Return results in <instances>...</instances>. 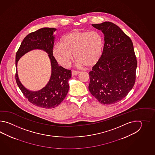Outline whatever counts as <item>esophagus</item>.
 Segmentation results:
<instances>
[{"label":"esophagus","instance_id":"34e87169","mask_svg":"<svg viewBox=\"0 0 155 155\" xmlns=\"http://www.w3.org/2000/svg\"><path fill=\"white\" fill-rule=\"evenodd\" d=\"M79 73H80L79 71H77L74 70V71H72V75H77L79 74Z\"/></svg>","mask_w":155,"mask_h":155}]
</instances>
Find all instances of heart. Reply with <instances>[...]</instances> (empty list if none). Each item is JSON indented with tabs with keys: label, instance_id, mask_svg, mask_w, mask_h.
<instances>
[{
	"label": "heart",
	"instance_id": "b5f03b06",
	"mask_svg": "<svg viewBox=\"0 0 155 155\" xmlns=\"http://www.w3.org/2000/svg\"><path fill=\"white\" fill-rule=\"evenodd\" d=\"M104 48V40L97 31H73L66 34L60 44L53 47L54 58L60 65L68 68L73 60V54L79 66L92 67L101 59Z\"/></svg>",
	"mask_w": 155,
	"mask_h": 155
}]
</instances>
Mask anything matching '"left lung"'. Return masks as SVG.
<instances>
[{
    "mask_svg": "<svg viewBox=\"0 0 155 155\" xmlns=\"http://www.w3.org/2000/svg\"><path fill=\"white\" fill-rule=\"evenodd\" d=\"M104 34L102 57L89 73L90 93L104 105L121 101L131 90L137 60L131 40L111 22L92 24Z\"/></svg>",
    "mask_w": 155,
    "mask_h": 155,
    "instance_id": "8db88e82",
    "label": "left lung"
}]
</instances>
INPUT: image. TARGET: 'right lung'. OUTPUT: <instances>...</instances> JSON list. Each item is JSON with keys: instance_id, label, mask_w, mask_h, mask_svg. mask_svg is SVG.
Here are the masks:
<instances>
[{"instance_id": "obj_1", "label": "right lung", "mask_w": 155, "mask_h": 155, "mask_svg": "<svg viewBox=\"0 0 155 155\" xmlns=\"http://www.w3.org/2000/svg\"><path fill=\"white\" fill-rule=\"evenodd\" d=\"M54 28H43L30 33L24 39L15 58L17 85L26 99L33 105L45 109L54 108L65 99L69 89V80L71 71L60 66L52 53L55 41ZM34 49H41L47 53L51 64V75L47 84L38 91H31L20 82L17 74V62L25 53Z\"/></svg>"}]
</instances>
